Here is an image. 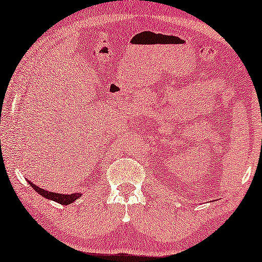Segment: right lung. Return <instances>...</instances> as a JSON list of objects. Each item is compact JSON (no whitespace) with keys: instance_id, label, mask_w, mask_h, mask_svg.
<instances>
[{"instance_id":"right-lung-1","label":"right lung","mask_w":262,"mask_h":262,"mask_svg":"<svg viewBox=\"0 0 262 262\" xmlns=\"http://www.w3.org/2000/svg\"><path fill=\"white\" fill-rule=\"evenodd\" d=\"M28 184H30L32 187H33L34 191H37L39 194L44 196L46 199H51L53 202L56 203H59L62 204V205H69V204L74 203L75 200L80 198L82 195L81 193H73V194H59V193H55V192H50V191H46L44 188H40L38 187L37 185L32 184V182L28 180Z\"/></svg>"}]
</instances>
